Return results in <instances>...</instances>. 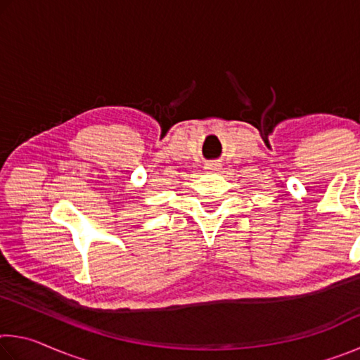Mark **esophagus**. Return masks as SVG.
<instances>
[{
	"instance_id": "obj_1",
	"label": "esophagus",
	"mask_w": 360,
	"mask_h": 360,
	"mask_svg": "<svg viewBox=\"0 0 360 360\" xmlns=\"http://www.w3.org/2000/svg\"><path fill=\"white\" fill-rule=\"evenodd\" d=\"M206 168L211 169V172H216V169H219V165H216V163H210V165Z\"/></svg>"
}]
</instances>
